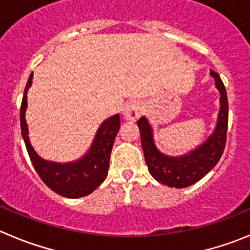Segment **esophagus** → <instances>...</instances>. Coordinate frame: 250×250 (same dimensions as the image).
Returning a JSON list of instances; mask_svg holds the SVG:
<instances>
[{
	"label": "esophagus",
	"instance_id": "esophagus-1",
	"mask_svg": "<svg viewBox=\"0 0 250 250\" xmlns=\"http://www.w3.org/2000/svg\"><path fill=\"white\" fill-rule=\"evenodd\" d=\"M142 113V107L141 104H137V102H128L125 107H123L122 114L125 121H129V122H136L139 117H141Z\"/></svg>",
	"mask_w": 250,
	"mask_h": 250
}]
</instances>
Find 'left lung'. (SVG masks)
<instances>
[{"mask_svg": "<svg viewBox=\"0 0 250 250\" xmlns=\"http://www.w3.org/2000/svg\"><path fill=\"white\" fill-rule=\"evenodd\" d=\"M214 86L220 92V111L214 130L206 142L186 155L169 157L162 153L155 144L153 127L146 117L137 122L141 132V142L144 158L150 175L163 185L184 188L201 180L220 162L226 146L228 125V100L225 85L220 75L209 71Z\"/></svg>", "mask_w": 250, "mask_h": 250, "instance_id": "obj_1", "label": "left lung"}]
</instances>
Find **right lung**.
<instances>
[{
	"instance_id": "right-lung-1",
	"label": "right lung",
	"mask_w": 250,
	"mask_h": 250,
	"mask_svg": "<svg viewBox=\"0 0 250 250\" xmlns=\"http://www.w3.org/2000/svg\"><path fill=\"white\" fill-rule=\"evenodd\" d=\"M33 72L30 74L23 93L21 106V130L29 158L34 169L43 183L50 190L67 199H79L90 195L107 178L112 146L121 127V118L114 114L101 123L86 154L72 163H54L44 160L32 146L28 136V125L25 121L27 93L32 86Z\"/></svg>"
}]
</instances>
